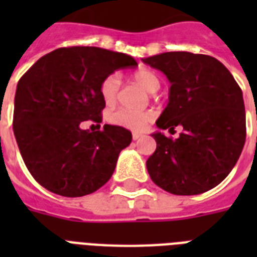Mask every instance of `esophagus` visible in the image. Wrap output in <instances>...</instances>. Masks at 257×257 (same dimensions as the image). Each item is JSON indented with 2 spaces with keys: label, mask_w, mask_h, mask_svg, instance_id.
<instances>
[{
  "label": "esophagus",
  "mask_w": 257,
  "mask_h": 257,
  "mask_svg": "<svg viewBox=\"0 0 257 257\" xmlns=\"http://www.w3.org/2000/svg\"><path fill=\"white\" fill-rule=\"evenodd\" d=\"M140 137H141L140 133H137V132H133V133H132V139H133V140H135V141L139 140Z\"/></svg>",
  "instance_id": "34e87169"
}]
</instances>
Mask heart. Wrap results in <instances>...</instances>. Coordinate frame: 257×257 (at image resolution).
<instances>
[{"label": "heart", "instance_id": "heart-1", "mask_svg": "<svg viewBox=\"0 0 257 257\" xmlns=\"http://www.w3.org/2000/svg\"><path fill=\"white\" fill-rule=\"evenodd\" d=\"M133 80L140 84L143 88L149 93H155L160 89V78L157 77L156 73H153L152 70L143 69L137 70L136 73H133ZM118 92H120V78L116 74L108 76L104 81L101 82L100 93L102 100L106 105H114L117 98H118ZM153 113L151 110H129V109H117L114 112L109 114L108 120L114 125L122 126V128L131 129L140 132L145 126L152 121Z\"/></svg>", "mask_w": 257, "mask_h": 257}]
</instances>
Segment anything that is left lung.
Wrapping results in <instances>:
<instances>
[{
	"label": "left lung",
	"instance_id": "1",
	"mask_svg": "<svg viewBox=\"0 0 257 257\" xmlns=\"http://www.w3.org/2000/svg\"><path fill=\"white\" fill-rule=\"evenodd\" d=\"M171 82L159 129L181 125L179 139L152 133L156 151L147 169L156 185L173 195L207 192L223 181L245 143L243 92L231 72L207 54L167 52L143 58Z\"/></svg>",
	"mask_w": 257,
	"mask_h": 257
}]
</instances>
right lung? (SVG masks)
I'll list each match as a JSON object with an SVG mask.
<instances>
[{
	"instance_id": "obj_1",
	"label": "right lung",
	"mask_w": 257,
	"mask_h": 257,
	"mask_svg": "<svg viewBox=\"0 0 257 257\" xmlns=\"http://www.w3.org/2000/svg\"><path fill=\"white\" fill-rule=\"evenodd\" d=\"M128 54L94 46L60 48L41 57L17 84L13 131L26 168L48 191L80 197L101 188L116 168L132 133L101 122V82L121 68L136 66Z\"/></svg>"
}]
</instances>
